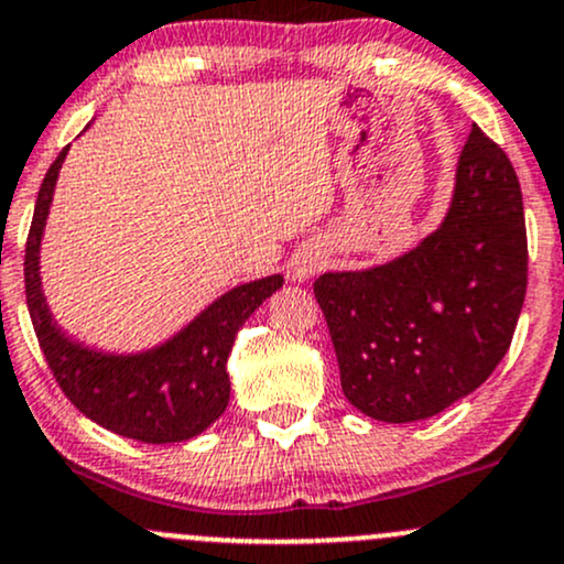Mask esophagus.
<instances>
[{"instance_id":"obj_1","label":"esophagus","mask_w":564,"mask_h":564,"mask_svg":"<svg viewBox=\"0 0 564 564\" xmlns=\"http://www.w3.org/2000/svg\"><path fill=\"white\" fill-rule=\"evenodd\" d=\"M324 264L326 259L318 249H302L294 259V278L296 281H307V278L318 275V272L324 270Z\"/></svg>"}]
</instances>
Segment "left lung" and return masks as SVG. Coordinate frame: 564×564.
Here are the masks:
<instances>
[{
  "label": "left lung",
  "instance_id": "left-lung-1",
  "mask_svg": "<svg viewBox=\"0 0 564 564\" xmlns=\"http://www.w3.org/2000/svg\"><path fill=\"white\" fill-rule=\"evenodd\" d=\"M524 289L522 189L476 126L436 230L391 262L313 283L345 399L380 423L433 417L474 393L509 350Z\"/></svg>",
  "mask_w": 564,
  "mask_h": 564
}]
</instances>
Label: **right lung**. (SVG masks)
Here are the masks:
<instances>
[{
	"label": "right lung",
	"mask_w": 564,
	"mask_h": 564,
	"mask_svg": "<svg viewBox=\"0 0 564 564\" xmlns=\"http://www.w3.org/2000/svg\"><path fill=\"white\" fill-rule=\"evenodd\" d=\"M66 154L69 147L53 160L36 195L23 262L26 305L40 348L61 391L93 423L144 444H173L200 436L230 404L227 358L235 334L283 286V275L257 278L216 296L189 324L152 348L117 352L79 343L55 321L42 292L40 272L42 238Z\"/></svg>",
	"instance_id": "add662e5"
}]
</instances>
